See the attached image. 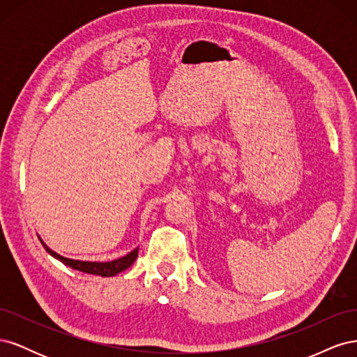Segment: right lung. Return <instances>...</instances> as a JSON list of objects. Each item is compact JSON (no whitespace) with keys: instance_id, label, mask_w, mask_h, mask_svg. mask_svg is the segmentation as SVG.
Here are the masks:
<instances>
[{"instance_id":"right-lung-1","label":"right lung","mask_w":357,"mask_h":357,"mask_svg":"<svg viewBox=\"0 0 357 357\" xmlns=\"http://www.w3.org/2000/svg\"><path fill=\"white\" fill-rule=\"evenodd\" d=\"M41 244L46 248L47 253H50L53 257H56L58 261L66 264L67 266H71L73 269H77V271H82L86 274H93V275H101V277H113L119 273L125 271L126 268H129L135 262V259L138 256V248H135V250H132L129 255L121 259H116V261H112V262H83V261H74V259L63 257L50 250V248L43 241Z\"/></svg>"}]
</instances>
